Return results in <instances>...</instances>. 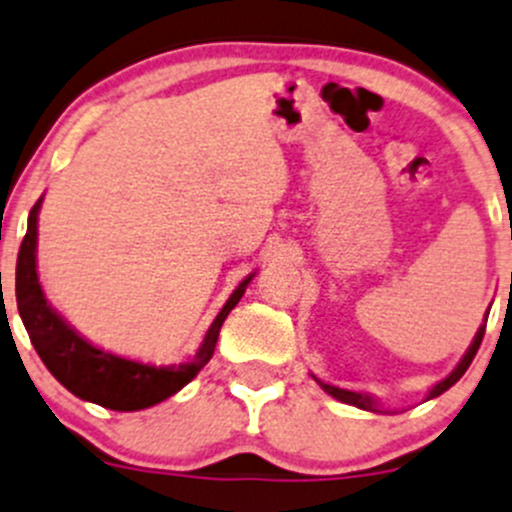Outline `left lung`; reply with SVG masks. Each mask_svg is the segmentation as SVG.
Returning a JSON list of instances; mask_svg holds the SVG:
<instances>
[{
    "instance_id": "1",
    "label": "left lung",
    "mask_w": 512,
    "mask_h": 512,
    "mask_svg": "<svg viewBox=\"0 0 512 512\" xmlns=\"http://www.w3.org/2000/svg\"><path fill=\"white\" fill-rule=\"evenodd\" d=\"M483 335H485V322H483V325H480V330L475 332L473 342H470L468 352H465L463 360L458 362V367H455V370L450 372V375L445 377V380H440L438 385H433V390H430L428 398H425V400L438 398V395H443L445 390L453 388L455 382H458L460 377L465 375V370H468L470 362H473L475 352H478L480 342H483ZM312 377H315V375H312ZM315 380H317V377H315ZM317 385H320V388L325 390L327 395H332V398H335V400H340V403L355 405V408H360V410H370V413H382V408H380V405H377V400L372 398V395H362V393H352V390H345V388H335V385H330V382H322V380H317Z\"/></svg>"
}]
</instances>
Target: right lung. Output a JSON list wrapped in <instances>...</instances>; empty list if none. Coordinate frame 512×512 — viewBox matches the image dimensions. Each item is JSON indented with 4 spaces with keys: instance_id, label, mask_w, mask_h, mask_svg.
<instances>
[{
    "instance_id": "add662e5",
    "label": "right lung",
    "mask_w": 512,
    "mask_h": 512,
    "mask_svg": "<svg viewBox=\"0 0 512 512\" xmlns=\"http://www.w3.org/2000/svg\"><path fill=\"white\" fill-rule=\"evenodd\" d=\"M39 207H42V200L29 212L27 235H24L22 247H19L17 307L19 317H22L24 327L29 332V340H32L34 350L42 357L47 370L77 398L87 400V403H97L102 408L119 410V413L145 410L172 398L210 362L217 337H220L222 322L230 315L232 307L240 302V297L245 295L255 272L237 285V290L232 292L220 315L215 317L200 350L195 352L190 362L157 367L127 360V357H119L109 350H99L92 342L84 340L44 297L37 275Z\"/></svg>"
}]
</instances>
